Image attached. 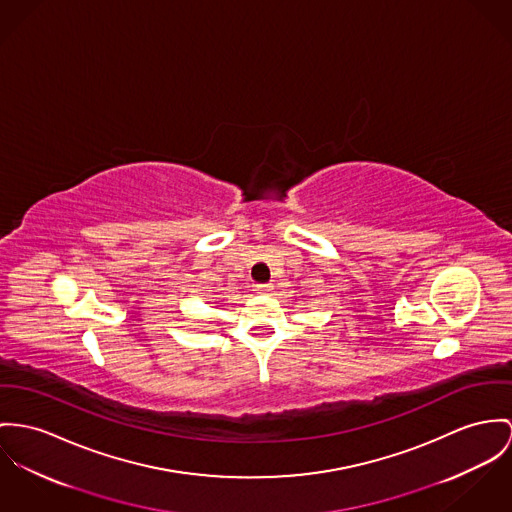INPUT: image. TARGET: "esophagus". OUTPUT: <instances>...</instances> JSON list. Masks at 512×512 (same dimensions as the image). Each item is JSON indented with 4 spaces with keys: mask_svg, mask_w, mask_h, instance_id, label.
Wrapping results in <instances>:
<instances>
[{
    "mask_svg": "<svg viewBox=\"0 0 512 512\" xmlns=\"http://www.w3.org/2000/svg\"><path fill=\"white\" fill-rule=\"evenodd\" d=\"M257 292L259 294H271L273 292V284H257Z\"/></svg>",
    "mask_w": 512,
    "mask_h": 512,
    "instance_id": "esophagus-1",
    "label": "esophagus"
}]
</instances>
